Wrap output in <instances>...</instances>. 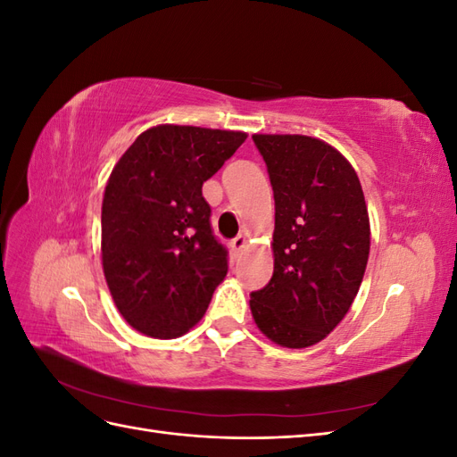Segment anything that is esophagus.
<instances>
[{"label":"esophagus","mask_w":457,"mask_h":457,"mask_svg":"<svg viewBox=\"0 0 457 457\" xmlns=\"http://www.w3.org/2000/svg\"><path fill=\"white\" fill-rule=\"evenodd\" d=\"M245 245H247V237L245 234H238V237L230 242V250L234 255H238Z\"/></svg>","instance_id":"esophagus-1"}]
</instances>
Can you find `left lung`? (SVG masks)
Wrapping results in <instances>:
<instances>
[{
	"label": "left lung",
	"instance_id": "obj_1",
	"mask_svg": "<svg viewBox=\"0 0 457 457\" xmlns=\"http://www.w3.org/2000/svg\"><path fill=\"white\" fill-rule=\"evenodd\" d=\"M274 192V272L252 294L257 328L287 349L322 341L349 312L370 255V219L353 165L307 135H253Z\"/></svg>",
	"mask_w": 457,
	"mask_h": 457
}]
</instances>
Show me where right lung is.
I'll return each instance as SVG.
<instances>
[{"mask_svg":"<svg viewBox=\"0 0 457 457\" xmlns=\"http://www.w3.org/2000/svg\"><path fill=\"white\" fill-rule=\"evenodd\" d=\"M242 131L150 128L108 177L101 213L104 278L141 334L175 339L198 324L225 280L227 247L212 230L202 185L245 141Z\"/></svg>","mask_w":457,"mask_h":457,"instance_id":"add662e5","label":"right lung"}]
</instances>
